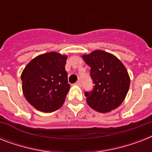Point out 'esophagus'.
Here are the masks:
<instances>
[{
    "mask_svg": "<svg viewBox=\"0 0 152 152\" xmlns=\"http://www.w3.org/2000/svg\"><path fill=\"white\" fill-rule=\"evenodd\" d=\"M76 85H78V86H80L81 85V81L80 80H78L77 82L76 83Z\"/></svg>",
    "mask_w": 152,
    "mask_h": 152,
    "instance_id": "esophagus-1",
    "label": "esophagus"
}]
</instances>
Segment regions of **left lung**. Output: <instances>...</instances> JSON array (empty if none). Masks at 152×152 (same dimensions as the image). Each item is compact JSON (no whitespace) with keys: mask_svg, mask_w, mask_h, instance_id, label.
Instances as JSON below:
<instances>
[{"mask_svg":"<svg viewBox=\"0 0 152 152\" xmlns=\"http://www.w3.org/2000/svg\"><path fill=\"white\" fill-rule=\"evenodd\" d=\"M82 57L90 66L95 83L92 91L85 92L89 106L99 113L118 108L129 89L130 77L125 65L114 55L100 50Z\"/></svg>","mask_w":152,"mask_h":152,"instance_id":"8db88e82","label":"left lung"}]
</instances>
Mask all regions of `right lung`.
<instances>
[{"label": "right lung", "instance_id": "1", "mask_svg": "<svg viewBox=\"0 0 152 152\" xmlns=\"http://www.w3.org/2000/svg\"><path fill=\"white\" fill-rule=\"evenodd\" d=\"M67 58L59 53H46L32 59L23 70V93L38 110L50 113L64 102L70 88L64 68Z\"/></svg>", "mask_w": 152, "mask_h": 152}]
</instances>
